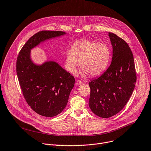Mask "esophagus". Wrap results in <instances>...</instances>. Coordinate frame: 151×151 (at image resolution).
<instances>
[{
	"mask_svg": "<svg viewBox=\"0 0 151 151\" xmlns=\"http://www.w3.org/2000/svg\"><path fill=\"white\" fill-rule=\"evenodd\" d=\"M83 83V82L81 81H79V80H76V82H75V85L78 86V85H80L81 84Z\"/></svg>",
	"mask_w": 151,
	"mask_h": 151,
	"instance_id": "esophagus-1",
	"label": "esophagus"
}]
</instances>
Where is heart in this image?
<instances>
[{"instance_id":"heart-1","label":"heart","mask_w":151,"mask_h":151,"mask_svg":"<svg viewBox=\"0 0 151 151\" xmlns=\"http://www.w3.org/2000/svg\"><path fill=\"white\" fill-rule=\"evenodd\" d=\"M110 59V50L104 43L83 39L77 41L66 54V65L68 71L75 75L80 65L85 74L96 76L107 68Z\"/></svg>"}]
</instances>
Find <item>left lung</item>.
Instances as JSON below:
<instances>
[{"label": "left lung", "mask_w": 151, "mask_h": 151, "mask_svg": "<svg viewBox=\"0 0 151 151\" xmlns=\"http://www.w3.org/2000/svg\"><path fill=\"white\" fill-rule=\"evenodd\" d=\"M113 45L110 66L101 76L89 83V106L96 116L109 118L120 112L134 90L136 74L133 53L127 43L109 32Z\"/></svg>", "instance_id": "obj_1"}]
</instances>
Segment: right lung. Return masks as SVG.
Masks as SVG:
<instances>
[{
  "label": "right lung",
  "instance_id": "right-lung-1",
  "mask_svg": "<svg viewBox=\"0 0 151 151\" xmlns=\"http://www.w3.org/2000/svg\"><path fill=\"white\" fill-rule=\"evenodd\" d=\"M65 32L41 31L24 45L17 60V73L25 101L37 114L54 117L66 107L75 78L55 62L36 65L30 58L31 49L44 40L59 37Z\"/></svg>",
  "mask_w": 151,
  "mask_h": 151
}]
</instances>
